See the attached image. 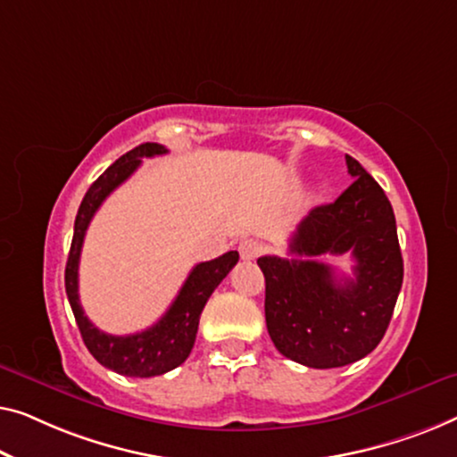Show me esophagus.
Returning <instances> with one entry per match:
<instances>
[{"instance_id":"obj_1","label":"esophagus","mask_w":457,"mask_h":457,"mask_svg":"<svg viewBox=\"0 0 457 457\" xmlns=\"http://www.w3.org/2000/svg\"><path fill=\"white\" fill-rule=\"evenodd\" d=\"M237 250H240V256L244 261H254L256 256H259L262 250H265V246H262V242L254 240V237H246V240L240 242Z\"/></svg>"}]
</instances>
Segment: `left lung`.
I'll return each instance as SVG.
<instances>
[{
	"label": "left lung",
	"mask_w": 457,
	"mask_h": 457,
	"mask_svg": "<svg viewBox=\"0 0 457 457\" xmlns=\"http://www.w3.org/2000/svg\"><path fill=\"white\" fill-rule=\"evenodd\" d=\"M352 184L312 209L290 240L295 259L261 256L265 319L275 348L311 369H337L377 348L403 281L395 215L375 178L345 155ZM352 253L354 278H337L317 262Z\"/></svg>",
	"instance_id": "left-lung-1"
}]
</instances>
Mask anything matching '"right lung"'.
I'll list each match as a JSON object with an SVG mask.
<instances>
[{"mask_svg": "<svg viewBox=\"0 0 457 457\" xmlns=\"http://www.w3.org/2000/svg\"><path fill=\"white\" fill-rule=\"evenodd\" d=\"M165 153L167 149L163 145L145 143L121 155L118 162L109 165L95 179L79 207V215H76L74 221L72 246H70L66 262V294L70 306H72L76 325L80 329L82 342H85L88 352L99 364L124 377L145 378L163 375V372L173 370L190 356L204 304L240 259L236 250H229L220 259L198 262L163 317L149 329L134 333V336H109V333L99 331L88 320L79 298V262L88 223L97 213L101 203L138 170L143 157L165 155Z\"/></svg>", "mask_w": 457, "mask_h": 457, "instance_id": "right-lung-1", "label": "right lung"}]
</instances>
